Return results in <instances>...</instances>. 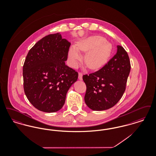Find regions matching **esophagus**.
I'll list each match as a JSON object with an SVG mask.
<instances>
[{
	"mask_svg": "<svg viewBox=\"0 0 156 156\" xmlns=\"http://www.w3.org/2000/svg\"><path fill=\"white\" fill-rule=\"evenodd\" d=\"M78 79L80 81L82 80V74L81 73H79V74H78Z\"/></svg>",
	"mask_w": 156,
	"mask_h": 156,
	"instance_id": "1",
	"label": "esophagus"
}]
</instances>
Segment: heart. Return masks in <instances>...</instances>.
<instances>
[{
    "label": "heart",
    "mask_w": 156,
    "mask_h": 156,
    "mask_svg": "<svg viewBox=\"0 0 156 156\" xmlns=\"http://www.w3.org/2000/svg\"><path fill=\"white\" fill-rule=\"evenodd\" d=\"M112 50V45L105 38L92 36L82 40L76 46H71L68 51V59L71 66L75 68L82 59L80 51H87L84 57L86 66L90 69H97L108 61Z\"/></svg>",
    "instance_id": "b5f03b06"
}]
</instances>
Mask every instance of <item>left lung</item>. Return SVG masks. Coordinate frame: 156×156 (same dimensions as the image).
<instances>
[{"instance_id": "1", "label": "left lung", "mask_w": 156, "mask_h": 156, "mask_svg": "<svg viewBox=\"0 0 156 156\" xmlns=\"http://www.w3.org/2000/svg\"><path fill=\"white\" fill-rule=\"evenodd\" d=\"M130 63L127 53L120 45L117 52L101 69L83 75L87 86L85 102L93 111H104L111 108L123 96Z\"/></svg>"}]
</instances>
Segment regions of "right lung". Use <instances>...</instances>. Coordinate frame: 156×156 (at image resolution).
I'll return each instance as SVG.
<instances>
[{"label":"right lung","instance_id":"1","mask_svg":"<svg viewBox=\"0 0 156 156\" xmlns=\"http://www.w3.org/2000/svg\"><path fill=\"white\" fill-rule=\"evenodd\" d=\"M71 43L59 33L39 40L31 48L23 68L24 93L40 111H58L65 104L67 92L78 74L66 65Z\"/></svg>","mask_w":156,"mask_h":156}]
</instances>
